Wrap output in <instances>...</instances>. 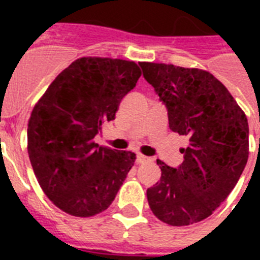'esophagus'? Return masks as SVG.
Here are the masks:
<instances>
[{
    "label": "esophagus",
    "instance_id": "1",
    "mask_svg": "<svg viewBox=\"0 0 260 260\" xmlns=\"http://www.w3.org/2000/svg\"><path fill=\"white\" fill-rule=\"evenodd\" d=\"M148 160H150V158H148V156H144V155H142V154L136 155V163H138V165H140V163H144V162H148Z\"/></svg>",
    "mask_w": 260,
    "mask_h": 260
}]
</instances>
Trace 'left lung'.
<instances>
[{
  "label": "left lung",
  "mask_w": 260,
  "mask_h": 260,
  "mask_svg": "<svg viewBox=\"0 0 260 260\" xmlns=\"http://www.w3.org/2000/svg\"><path fill=\"white\" fill-rule=\"evenodd\" d=\"M143 75L166 105L169 126L189 138L178 169L156 160L160 181L147 189L152 213L173 226L209 217L247 165L248 121L224 85L209 71L142 62Z\"/></svg>",
  "instance_id": "1"
}]
</instances>
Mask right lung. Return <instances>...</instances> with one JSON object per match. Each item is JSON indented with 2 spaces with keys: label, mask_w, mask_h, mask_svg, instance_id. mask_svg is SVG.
Segmentation results:
<instances>
[{
  "label": "right lung",
  "mask_w": 260,
  "mask_h": 260,
  "mask_svg": "<svg viewBox=\"0 0 260 260\" xmlns=\"http://www.w3.org/2000/svg\"><path fill=\"white\" fill-rule=\"evenodd\" d=\"M135 62L79 58L54 79L28 121V155L40 187L55 206L75 217L109 208L136 155L94 143L104 121L136 86Z\"/></svg>",
  "instance_id": "obj_1"
}]
</instances>
